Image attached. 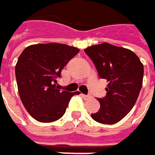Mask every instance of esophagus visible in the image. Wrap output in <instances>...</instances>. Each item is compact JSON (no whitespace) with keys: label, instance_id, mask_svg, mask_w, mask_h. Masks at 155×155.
<instances>
[{"label":"esophagus","instance_id":"esophagus-1","mask_svg":"<svg viewBox=\"0 0 155 155\" xmlns=\"http://www.w3.org/2000/svg\"><path fill=\"white\" fill-rule=\"evenodd\" d=\"M82 97H83L84 100H89V99H91V95H84V94H82Z\"/></svg>","mask_w":155,"mask_h":155}]
</instances>
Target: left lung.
Listing matches in <instances>:
<instances>
[{
	"mask_svg": "<svg viewBox=\"0 0 155 155\" xmlns=\"http://www.w3.org/2000/svg\"><path fill=\"white\" fill-rule=\"evenodd\" d=\"M94 61L100 78L107 81V95L98 99L101 107L91 116L94 121L114 124L132 109L141 90L144 66L131 50L108 43L84 49Z\"/></svg>",
	"mask_w": 155,
	"mask_h": 155,
	"instance_id": "left-lung-1",
	"label": "left lung"
}]
</instances>
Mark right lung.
<instances>
[{
  "mask_svg": "<svg viewBox=\"0 0 155 155\" xmlns=\"http://www.w3.org/2000/svg\"><path fill=\"white\" fill-rule=\"evenodd\" d=\"M79 49L65 44L48 43L27 47L16 64L18 93L23 105L35 120L51 123L64 115L73 95L56 86L61 70Z\"/></svg>",
  "mask_w": 155,
  "mask_h": 155,
  "instance_id": "add662e5",
  "label": "right lung"
}]
</instances>
